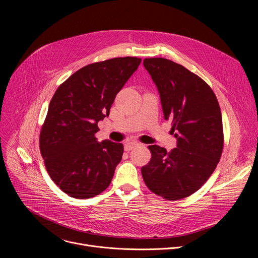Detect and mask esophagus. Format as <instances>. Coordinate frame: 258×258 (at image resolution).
I'll return each instance as SVG.
<instances>
[{
	"mask_svg": "<svg viewBox=\"0 0 258 258\" xmlns=\"http://www.w3.org/2000/svg\"><path fill=\"white\" fill-rule=\"evenodd\" d=\"M139 145H141V144L138 143L137 141H132V142H128V143L125 144L124 149H125L126 151H131V150H133V149L135 148V147H137V146H139Z\"/></svg>",
	"mask_w": 258,
	"mask_h": 258,
	"instance_id": "esophagus-1",
	"label": "esophagus"
}]
</instances>
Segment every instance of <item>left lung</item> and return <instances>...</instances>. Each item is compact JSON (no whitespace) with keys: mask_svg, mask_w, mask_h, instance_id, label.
I'll return each mask as SVG.
<instances>
[{"mask_svg":"<svg viewBox=\"0 0 258 258\" xmlns=\"http://www.w3.org/2000/svg\"><path fill=\"white\" fill-rule=\"evenodd\" d=\"M143 64L158 90L164 119L172 123L176 148L167 152L149 146L152 158L142 167V175L156 195L186 198L201 188L219 161L222 112L210 87L182 65L164 58H147Z\"/></svg>","mask_w":258,"mask_h":258,"instance_id":"left-lung-1","label":"left lung"}]
</instances>
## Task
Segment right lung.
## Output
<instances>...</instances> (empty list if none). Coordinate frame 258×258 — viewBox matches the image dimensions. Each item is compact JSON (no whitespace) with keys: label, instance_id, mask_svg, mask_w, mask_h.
Listing matches in <instances>:
<instances>
[{"label":"right lung","instance_id":"right-lung-1","mask_svg":"<svg viewBox=\"0 0 258 258\" xmlns=\"http://www.w3.org/2000/svg\"><path fill=\"white\" fill-rule=\"evenodd\" d=\"M142 59L113 58L87 65L55 92L40 136L45 165L57 186L70 197L88 199L111 182L123 145L98 142V122L110 108Z\"/></svg>","mask_w":258,"mask_h":258}]
</instances>
